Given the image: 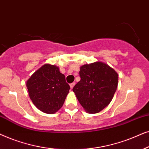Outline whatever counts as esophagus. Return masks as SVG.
<instances>
[{
	"mask_svg": "<svg viewBox=\"0 0 149 149\" xmlns=\"http://www.w3.org/2000/svg\"><path fill=\"white\" fill-rule=\"evenodd\" d=\"M75 84H76V83H75V82H73V83H71V84H70V87H71V89L73 88V86H75Z\"/></svg>",
	"mask_w": 149,
	"mask_h": 149,
	"instance_id": "obj_1",
	"label": "esophagus"
}]
</instances>
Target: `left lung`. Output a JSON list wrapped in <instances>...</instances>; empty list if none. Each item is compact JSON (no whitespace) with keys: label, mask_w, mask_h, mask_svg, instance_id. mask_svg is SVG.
<instances>
[{"label":"left lung","mask_w":149,"mask_h":149,"mask_svg":"<svg viewBox=\"0 0 149 149\" xmlns=\"http://www.w3.org/2000/svg\"><path fill=\"white\" fill-rule=\"evenodd\" d=\"M81 80L73 91L85 111L95 114L108 106L118 86V75L106 63L97 62L80 67Z\"/></svg>","instance_id":"left-lung-1"}]
</instances>
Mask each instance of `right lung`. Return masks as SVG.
<instances>
[{
  "instance_id": "add662e5",
  "label": "right lung",
  "mask_w": 149,
  "mask_h": 149,
  "mask_svg": "<svg viewBox=\"0 0 149 149\" xmlns=\"http://www.w3.org/2000/svg\"><path fill=\"white\" fill-rule=\"evenodd\" d=\"M26 87L33 104L49 114L60 110L70 89L58 67L47 63L32 75L27 80Z\"/></svg>"
}]
</instances>
